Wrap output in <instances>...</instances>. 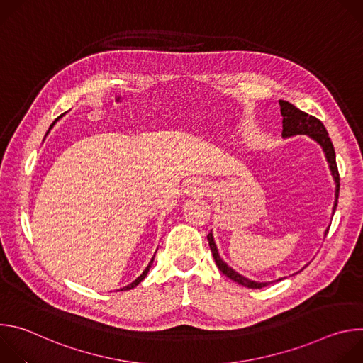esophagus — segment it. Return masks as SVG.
<instances>
[{"label":"esophagus","mask_w":363,"mask_h":363,"mask_svg":"<svg viewBox=\"0 0 363 363\" xmlns=\"http://www.w3.org/2000/svg\"><path fill=\"white\" fill-rule=\"evenodd\" d=\"M189 191L192 194H202L205 191V184H201V182H195L189 186Z\"/></svg>","instance_id":"obj_1"}]
</instances>
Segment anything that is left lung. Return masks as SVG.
I'll use <instances>...</instances> for the list:
<instances>
[{"instance_id": "obj_1", "label": "left lung", "mask_w": 363, "mask_h": 363, "mask_svg": "<svg viewBox=\"0 0 363 363\" xmlns=\"http://www.w3.org/2000/svg\"><path fill=\"white\" fill-rule=\"evenodd\" d=\"M279 105H280V112H281V116H283V132H281L283 138H290V136H296V135H307V136L312 138L313 140H316L323 147V152L326 155V160L329 162V168H330L333 179L336 182V192H335L336 199H335V205H333V214H335L336 205H337V198H339V188H340V182L339 181H340V178H339V171H337V165H336L335 147H333V143H332V140L329 138V133H328L325 125L318 118H315L312 115H308V113L297 109L294 105H291V103H289L286 100H279ZM328 231H329V228L325 231V235L328 234ZM206 238H208L210 248L213 251V255H214V260L217 263V267L228 279H231L235 283H238V284H241L244 287H248V289H262V287H266L267 284L273 283V281L258 283V281L250 280V279L241 276L240 273H237L234 269L228 267L227 263L223 262V258L218 254L217 245L214 242L213 233H210L208 235H206ZM279 280H281V279H279ZM279 280H276V281H279Z\"/></svg>"}]
</instances>
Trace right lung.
Instances as JSON below:
<instances>
[{"mask_svg":"<svg viewBox=\"0 0 363 363\" xmlns=\"http://www.w3.org/2000/svg\"><path fill=\"white\" fill-rule=\"evenodd\" d=\"M62 116H63V115H60V116H59V118H57V119H56V121H55V122H53V123H51V126H50V129H51V128H53V126H55V123H56V122H57V121H59V119H60V118H62ZM50 129H48V130H50ZM153 258H155V255H153V257H152V260H150V262H149V264H147V267H146V269H145V270H143V273H142V274H140V276H139V277H138V279H136V280H135V281H132V283H130V284H128V286H125V287H123V289H121V290H130V289H133V287H136V286H138V284H139V283H140V281H142V280H143V279H145V277H146V274H147V272H149V269H150V266H152V263H153Z\"/></svg>","mask_w":363,"mask_h":363,"instance_id":"add662e5","label":"right lung"}]
</instances>
